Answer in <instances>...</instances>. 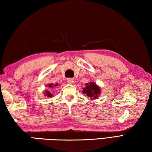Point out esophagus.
<instances>
[{
    "label": "esophagus",
    "instance_id": "esophagus-1",
    "mask_svg": "<svg viewBox=\"0 0 152 152\" xmlns=\"http://www.w3.org/2000/svg\"><path fill=\"white\" fill-rule=\"evenodd\" d=\"M67 81H68L69 84H74V80L73 78H68V80Z\"/></svg>",
    "mask_w": 152,
    "mask_h": 152
}]
</instances>
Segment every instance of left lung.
<instances>
[{
    "instance_id": "obj_1",
    "label": "left lung",
    "mask_w": 152,
    "mask_h": 152,
    "mask_svg": "<svg viewBox=\"0 0 152 152\" xmlns=\"http://www.w3.org/2000/svg\"><path fill=\"white\" fill-rule=\"evenodd\" d=\"M82 92L86 94L91 99L92 97H94V99H97L98 95L101 94V90L94 82H91L90 84L87 83L86 84V86L83 88Z\"/></svg>"
}]
</instances>
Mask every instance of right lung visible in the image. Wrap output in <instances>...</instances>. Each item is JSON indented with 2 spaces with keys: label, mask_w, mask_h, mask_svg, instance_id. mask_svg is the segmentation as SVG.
Masks as SVG:
<instances>
[{
  "label": "right lung",
  "mask_w": 152,
  "mask_h": 152,
  "mask_svg": "<svg viewBox=\"0 0 152 152\" xmlns=\"http://www.w3.org/2000/svg\"><path fill=\"white\" fill-rule=\"evenodd\" d=\"M58 84H55V86H58ZM49 87H50V88H52L53 87V84H49V86H48ZM45 95H46V96H47L48 97H52L53 96V95L51 94L50 92H48V91H45Z\"/></svg>",
  "instance_id": "right-lung-1"
}]
</instances>
